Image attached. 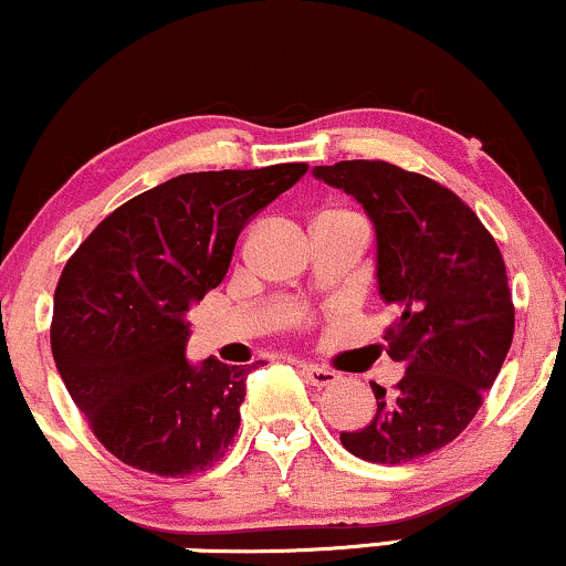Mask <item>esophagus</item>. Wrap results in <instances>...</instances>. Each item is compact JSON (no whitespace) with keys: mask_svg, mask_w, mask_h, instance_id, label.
Returning a JSON list of instances; mask_svg holds the SVG:
<instances>
[{"mask_svg":"<svg viewBox=\"0 0 566 566\" xmlns=\"http://www.w3.org/2000/svg\"><path fill=\"white\" fill-rule=\"evenodd\" d=\"M302 374L312 387H331V384L338 381V374L336 370H328V368H321V365H302Z\"/></svg>","mask_w":566,"mask_h":566,"instance_id":"1","label":"esophagus"}]
</instances>
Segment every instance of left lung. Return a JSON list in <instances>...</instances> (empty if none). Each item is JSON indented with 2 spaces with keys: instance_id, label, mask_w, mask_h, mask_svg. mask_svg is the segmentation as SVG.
<instances>
[{
  "instance_id": "left-lung-1",
  "label": "left lung",
  "mask_w": 566,
  "mask_h": 566,
  "mask_svg": "<svg viewBox=\"0 0 566 566\" xmlns=\"http://www.w3.org/2000/svg\"><path fill=\"white\" fill-rule=\"evenodd\" d=\"M312 175L349 192L376 228L378 294L395 310L387 355L395 391L370 381L376 416L342 431L370 463H408L453 442L482 408L514 338L506 262L453 190L387 161H338Z\"/></svg>"
}]
</instances>
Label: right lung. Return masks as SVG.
Masks as SVG:
<instances>
[{"label": "right lung", "mask_w": 566, "mask_h": 566, "mask_svg": "<svg viewBox=\"0 0 566 566\" xmlns=\"http://www.w3.org/2000/svg\"><path fill=\"white\" fill-rule=\"evenodd\" d=\"M307 164L179 175L118 206L65 262L52 357L103 448L188 476L228 453L254 365L185 357L190 304L228 275L238 235Z\"/></svg>", "instance_id": "right-lung-1"}]
</instances>
